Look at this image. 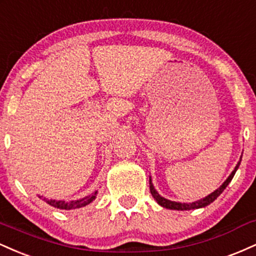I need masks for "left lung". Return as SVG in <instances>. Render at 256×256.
I'll return each mask as SVG.
<instances>
[{
  "label": "left lung",
  "mask_w": 256,
  "mask_h": 256,
  "mask_svg": "<svg viewBox=\"0 0 256 256\" xmlns=\"http://www.w3.org/2000/svg\"><path fill=\"white\" fill-rule=\"evenodd\" d=\"M240 164H241V159H240V162H238V163H237V165L235 166V169H234L232 172H231V175L226 178V181H225L223 184H222L220 187L217 189V190H214V192H213V193H211L210 195H207V196L204 198V199L195 201V202L182 204V202H176V201H171V200L165 199V198L160 196V195L158 194V192L154 189V187H153V183L151 181V178H150V190H151V194H152V196L154 198V200L157 201L159 205L165 207V208L177 210V211H189V210L201 208V207H205L207 205H210V204L213 202V201L217 199L219 195L223 193L224 189L228 187V184H229V183L231 182L232 177L235 176V174H236L237 169H238Z\"/></svg>",
  "instance_id": "left-lung-1"
}]
</instances>
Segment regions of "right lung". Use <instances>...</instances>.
Here are the masks:
<instances>
[{
	"label": "right lung",
	"mask_w": 256,
	"mask_h": 256,
	"mask_svg": "<svg viewBox=\"0 0 256 256\" xmlns=\"http://www.w3.org/2000/svg\"><path fill=\"white\" fill-rule=\"evenodd\" d=\"M97 194H98V190H96L94 193H92L91 195H88V196H85L82 198V199H79V200H74V201H63V200H52V199H45L44 198V201L46 204H49L50 206H54L56 207V208H60V210H74V208H80V207H84L86 205H88V204H91L93 200L97 198ZM42 198V196H39Z\"/></svg>",
	"instance_id": "1"
}]
</instances>
